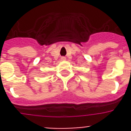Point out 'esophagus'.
Masks as SVG:
<instances>
[{
    "mask_svg": "<svg viewBox=\"0 0 131 131\" xmlns=\"http://www.w3.org/2000/svg\"><path fill=\"white\" fill-rule=\"evenodd\" d=\"M61 59L62 61H65L66 60V58L64 57V56H63V57H61Z\"/></svg>",
    "mask_w": 131,
    "mask_h": 131,
    "instance_id": "obj_1",
    "label": "esophagus"
}]
</instances>
